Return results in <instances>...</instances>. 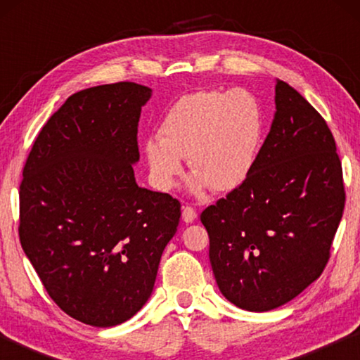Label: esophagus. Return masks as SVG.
Listing matches in <instances>:
<instances>
[{
    "label": "esophagus",
    "instance_id": "obj_1",
    "mask_svg": "<svg viewBox=\"0 0 360 360\" xmlns=\"http://www.w3.org/2000/svg\"><path fill=\"white\" fill-rule=\"evenodd\" d=\"M182 219H184V222L187 224L193 222L195 219H197V211H195L192 206H184V208H182Z\"/></svg>",
    "mask_w": 360,
    "mask_h": 360
}]
</instances>
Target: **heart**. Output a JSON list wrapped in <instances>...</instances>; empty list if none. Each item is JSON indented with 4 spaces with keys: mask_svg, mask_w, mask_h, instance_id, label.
Here are the masks:
<instances>
[{
    "mask_svg": "<svg viewBox=\"0 0 360 360\" xmlns=\"http://www.w3.org/2000/svg\"><path fill=\"white\" fill-rule=\"evenodd\" d=\"M264 112L248 90H197L167 109L158 138L144 143L149 178L172 191L182 174V158L195 173L193 191L227 192L251 174L264 138Z\"/></svg>",
    "mask_w": 360,
    "mask_h": 360,
    "instance_id": "obj_1",
    "label": "heart"
}]
</instances>
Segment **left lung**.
Masks as SVG:
<instances>
[{
    "mask_svg": "<svg viewBox=\"0 0 360 360\" xmlns=\"http://www.w3.org/2000/svg\"><path fill=\"white\" fill-rule=\"evenodd\" d=\"M275 101L251 174L200 216L222 295L259 313L290 302L322 275L346 202L326 120L283 81Z\"/></svg>",
    "mask_w": 360,
    "mask_h": 360,
    "instance_id": "obj_1",
    "label": "left lung"
}]
</instances>
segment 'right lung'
Returning <instances> with one entry per match:
<instances>
[{
    "instance_id": "1",
    "label": "right lung",
    "mask_w": 360,
    "mask_h": 360,
    "mask_svg": "<svg viewBox=\"0 0 360 360\" xmlns=\"http://www.w3.org/2000/svg\"><path fill=\"white\" fill-rule=\"evenodd\" d=\"M150 89L96 85L42 127L19 192V238L49 297L72 319L112 327L148 302L179 200L136 184L138 122Z\"/></svg>"
}]
</instances>
